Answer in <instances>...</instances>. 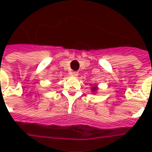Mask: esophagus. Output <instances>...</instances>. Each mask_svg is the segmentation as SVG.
Here are the masks:
<instances>
[{
    "instance_id": "34e87169",
    "label": "esophagus",
    "mask_w": 152,
    "mask_h": 152,
    "mask_svg": "<svg viewBox=\"0 0 152 152\" xmlns=\"http://www.w3.org/2000/svg\"><path fill=\"white\" fill-rule=\"evenodd\" d=\"M72 75L73 76H77L79 75V72H72Z\"/></svg>"
}]
</instances>
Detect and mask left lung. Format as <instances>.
Masks as SVG:
<instances>
[{
    "label": "left lung",
    "instance_id": "1",
    "mask_svg": "<svg viewBox=\"0 0 152 152\" xmlns=\"http://www.w3.org/2000/svg\"><path fill=\"white\" fill-rule=\"evenodd\" d=\"M91 92H93V93L96 92V91H98L97 86H96V85H91Z\"/></svg>",
    "mask_w": 152,
    "mask_h": 152
}]
</instances>
